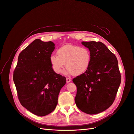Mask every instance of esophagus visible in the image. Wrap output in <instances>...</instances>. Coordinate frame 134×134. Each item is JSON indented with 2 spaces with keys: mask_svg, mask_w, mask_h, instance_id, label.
I'll use <instances>...</instances> for the list:
<instances>
[{
  "mask_svg": "<svg viewBox=\"0 0 134 134\" xmlns=\"http://www.w3.org/2000/svg\"><path fill=\"white\" fill-rule=\"evenodd\" d=\"M66 82H67V83L70 82L71 81V78H70V77H66Z\"/></svg>",
  "mask_w": 134,
  "mask_h": 134,
  "instance_id": "esophagus-1",
  "label": "esophagus"
}]
</instances>
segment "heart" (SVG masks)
Listing matches in <instances>:
<instances>
[{
    "instance_id": "1",
    "label": "heart",
    "mask_w": 134,
    "mask_h": 134,
    "mask_svg": "<svg viewBox=\"0 0 134 134\" xmlns=\"http://www.w3.org/2000/svg\"><path fill=\"white\" fill-rule=\"evenodd\" d=\"M91 54L86 47L68 44L57 51V55H52L50 63L55 73L60 74L65 64L68 72L80 75L85 72L90 66Z\"/></svg>"
}]
</instances>
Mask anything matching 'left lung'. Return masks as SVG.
<instances>
[{
  "instance_id": "obj_1",
  "label": "left lung",
  "mask_w": 134,
  "mask_h": 134,
  "mask_svg": "<svg viewBox=\"0 0 134 134\" xmlns=\"http://www.w3.org/2000/svg\"><path fill=\"white\" fill-rule=\"evenodd\" d=\"M91 54L87 70L72 80L77 87L75 98L77 108L88 114H96L113 104L121 82L115 55L100 42H82Z\"/></svg>"
}]
</instances>
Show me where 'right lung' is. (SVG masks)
Listing matches in <instances>:
<instances>
[{"mask_svg":"<svg viewBox=\"0 0 134 134\" xmlns=\"http://www.w3.org/2000/svg\"><path fill=\"white\" fill-rule=\"evenodd\" d=\"M53 42L36 39L21 52L13 75L18 98L32 113L45 116L54 110L66 78L52 69Z\"/></svg>","mask_w":134,"mask_h":134,"instance_id":"add662e5","label":"right lung"}]
</instances>
